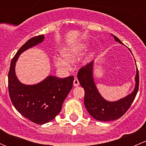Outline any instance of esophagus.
<instances>
[{"label": "esophagus", "instance_id": "obj_1", "mask_svg": "<svg viewBox=\"0 0 146 146\" xmlns=\"http://www.w3.org/2000/svg\"><path fill=\"white\" fill-rule=\"evenodd\" d=\"M79 81H78V80L77 78H75L74 79V81H73V85H74L75 87H77V86H78L79 85Z\"/></svg>", "mask_w": 146, "mask_h": 146}]
</instances>
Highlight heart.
<instances>
[{
	"instance_id": "1",
	"label": "heart",
	"mask_w": 146,
	"mask_h": 146,
	"mask_svg": "<svg viewBox=\"0 0 146 146\" xmlns=\"http://www.w3.org/2000/svg\"><path fill=\"white\" fill-rule=\"evenodd\" d=\"M86 48V44L85 43L78 44L70 47H66L62 50V56L64 58L61 57H57L54 60L56 66L60 69L66 70L69 68L70 65L66 61L69 62H73L76 61L82 53L84 49Z\"/></svg>"
}]
</instances>
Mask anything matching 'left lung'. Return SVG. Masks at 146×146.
Wrapping results in <instances>:
<instances>
[{"mask_svg":"<svg viewBox=\"0 0 146 146\" xmlns=\"http://www.w3.org/2000/svg\"><path fill=\"white\" fill-rule=\"evenodd\" d=\"M111 36H114L116 42L123 44L117 36L113 35H111ZM93 65L94 61H91L85 66L82 67L78 73L79 82L85 90L84 104L85 108L88 113L96 120L110 121L118 119L127 111L136 96L139 86L138 68L135 77L136 85L133 92L119 100L109 102L102 97L97 89L93 78Z\"/></svg>","mask_w":146,"mask_h":146,"instance_id":"1","label":"left lung"}]
</instances>
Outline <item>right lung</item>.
Masks as SVG:
<instances>
[{"label":"right lung","mask_w":146,"mask_h":146,"mask_svg":"<svg viewBox=\"0 0 146 146\" xmlns=\"http://www.w3.org/2000/svg\"><path fill=\"white\" fill-rule=\"evenodd\" d=\"M44 39V35H39L22 46L12 59L8 73V92L13 106L23 117L37 124L47 123L59 114L74 80L73 76L60 78L49 76L36 85H25L19 81L15 70L19 56Z\"/></svg>","instance_id":"1"}]
</instances>
